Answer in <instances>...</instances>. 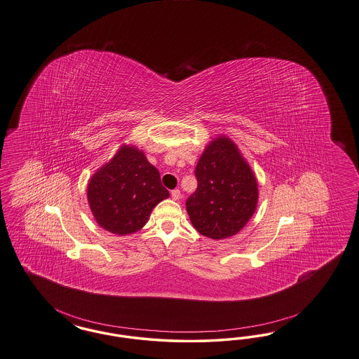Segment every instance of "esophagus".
Returning a JSON list of instances; mask_svg holds the SVG:
<instances>
[{
    "label": "esophagus",
    "mask_w": 359,
    "mask_h": 359,
    "mask_svg": "<svg viewBox=\"0 0 359 359\" xmlns=\"http://www.w3.org/2000/svg\"><path fill=\"white\" fill-rule=\"evenodd\" d=\"M171 198H172L173 200H179V198H182L180 191H179V189H173V191H171Z\"/></svg>",
    "instance_id": "1"
}]
</instances>
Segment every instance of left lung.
Masks as SVG:
<instances>
[{
  "label": "left lung",
  "instance_id": "1",
  "mask_svg": "<svg viewBox=\"0 0 359 359\" xmlns=\"http://www.w3.org/2000/svg\"><path fill=\"white\" fill-rule=\"evenodd\" d=\"M198 188L187 200L198 233L222 240L238 233L259 203L255 172L228 136H217L201 154L195 170Z\"/></svg>",
  "mask_w": 359,
  "mask_h": 359
}]
</instances>
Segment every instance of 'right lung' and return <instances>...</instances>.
<instances>
[{
	"label": "right lung",
	"instance_id": "add662e5",
	"mask_svg": "<svg viewBox=\"0 0 359 359\" xmlns=\"http://www.w3.org/2000/svg\"><path fill=\"white\" fill-rule=\"evenodd\" d=\"M168 196L159 171L142 149L130 144H122L87 184V200L95 222L118 236L142 229L152 210Z\"/></svg>",
	"mask_w": 359,
	"mask_h": 359
}]
</instances>
